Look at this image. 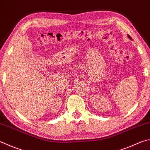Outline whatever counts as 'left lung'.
<instances>
[{"label": "left lung", "mask_w": 150, "mask_h": 150, "mask_svg": "<svg viewBox=\"0 0 150 150\" xmlns=\"http://www.w3.org/2000/svg\"><path fill=\"white\" fill-rule=\"evenodd\" d=\"M128 37H129V39H131V37H130L129 36V35H128Z\"/></svg>", "instance_id": "1"}]
</instances>
